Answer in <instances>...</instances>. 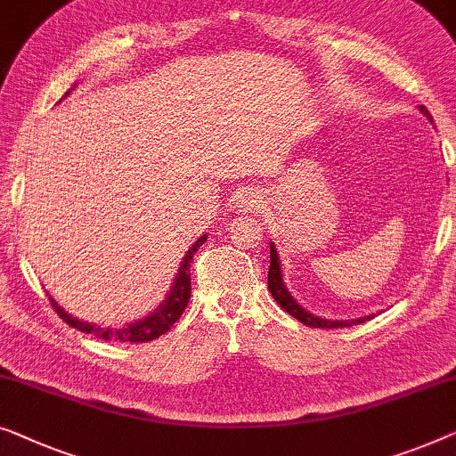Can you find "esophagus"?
I'll return each mask as SVG.
<instances>
[{
	"mask_svg": "<svg viewBox=\"0 0 456 456\" xmlns=\"http://www.w3.org/2000/svg\"><path fill=\"white\" fill-rule=\"evenodd\" d=\"M263 208H265V201L259 193H244L239 201H236V209L240 214H261Z\"/></svg>",
	"mask_w": 456,
	"mask_h": 456,
	"instance_id": "1",
	"label": "esophagus"
}]
</instances>
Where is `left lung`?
<instances>
[{
  "instance_id": "obj_1",
  "label": "left lung",
  "mask_w": 456,
  "mask_h": 456,
  "mask_svg": "<svg viewBox=\"0 0 456 456\" xmlns=\"http://www.w3.org/2000/svg\"><path fill=\"white\" fill-rule=\"evenodd\" d=\"M421 113H424L428 118L432 121L430 113H428L426 107H419ZM269 253H272V263H269V273H267V283H269V292L275 298L277 305H280L286 313H289L294 319H298L300 322H305L308 327H319V329H335V327H352V325H360L368 319H372V314L368 316H360V319H349V321H331V319H321V316H314L313 313H308L306 308H302L292 294L288 292V288L283 286V272H281V261L277 256V248L275 244H269Z\"/></svg>"
}]
</instances>
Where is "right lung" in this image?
Here are the masks:
<instances>
[{"instance_id":"1","label":"right lung","mask_w":456,"mask_h":456,"mask_svg":"<svg viewBox=\"0 0 456 456\" xmlns=\"http://www.w3.org/2000/svg\"><path fill=\"white\" fill-rule=\"evenodd\" d=\"M74 88H76V86H74ZM74 88H71V90H74ZM71 90L65 92L63 98L68 96ZM63 98H61V101H63ZM206 240H208V234L200 236V239L195 240L193 247H191L187 253H184L183 261H181V267L175 275V281L168 289L167 298L160 302V306H158L154 313H150L148 316H143V319H140V321H131V322H127V325H123L118 329L101 327V325H94V322L80 321V319H76V316H71L68 310H63V306L57 305V300L53 298V296H49L51 305H53V308L57 310V314L61 316V319L68 322L69 327L80 329V331L94 335V338H98V339L146 343V341L160 338V335L167 333L168 329L181 319L183 310L187 308V305H189V298H191V261H193V255L197 253V248H200Z\"/></svg>"}]
</instances>
